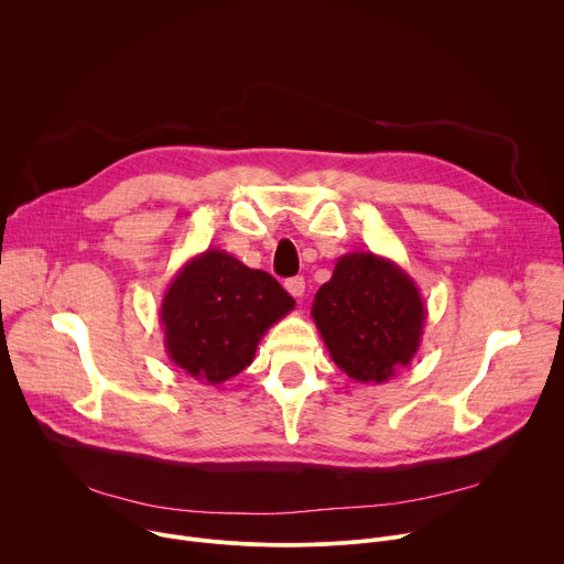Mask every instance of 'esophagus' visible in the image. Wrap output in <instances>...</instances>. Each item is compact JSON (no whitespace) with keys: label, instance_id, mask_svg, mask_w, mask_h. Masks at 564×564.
<instances>
[{"label":"esophagus","instance_id":"obj_1","mask_svg":"<svg viewBox=\"0 0 564 564\" xmlns=\"http://www.w3.org/2000/svg\"><path fill=\"white\" fill-rule=\"evenodd\" d=\"M285 290L292 294V296H303V292H305V279L303 276H292V279H288L285 281Z\"/></svg>","mask_w":564,"mask_h":564}]
</instances>
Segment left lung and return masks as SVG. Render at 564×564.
Wrapping results in <instances>:
<instances>
[{
	"label": "left lung",
	"instance_id": "obj_1",
	"mask_svg": "<svg viewBox=\"0 0 564 564\" xmlns=\"http://www.w3.org/2000/svg\"><path fill=\"white\" fill-rule=\"evenodd\" d=\"M312 318L350 379L383 383L420 350L426 305L417 283L394 261L350 252L314 294Z\"/></svg>",
	"mask_w": 564,
	"mask_h": 564
}]
</instances>
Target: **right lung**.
Here are the masks:
<instances>
[{
    "label": "right lung",
    "mask_w": 564,
    "mask_h": 564,
    "mask_svg": "<svg viewBox=\"0 0 564 564\" xmlns=\"http://www.w3.org/2000/svg\"><path fill=\"white\" fill-rule=\"evenodd\" d=\"M292 310L294 299L272 274L209 248L178 270L158 318L170 359L216 386L246 370L263 335Z\"/></svg>",
    "instance_id": "1"
}]
</instances>
